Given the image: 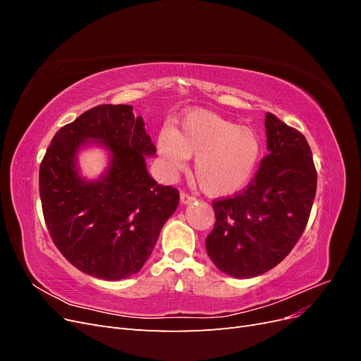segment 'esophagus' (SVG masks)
Instances as JSON below:
<instances>
[{"label": "esophagus", "mask_w": 361, "mask_h": 361, "mask_svg": "<svg viewBox=\"0 0 361 361\" xmlns=\"http://www.w3.org/2000/svg\"><path fill=\"white\" fill-rule=\"evenodd\" d=\"M195 199L192 197V195H190V194H187V192H180V202H182V204H190V203H192Z\"/></svg>", "instance_id": "1"}]
</instances>
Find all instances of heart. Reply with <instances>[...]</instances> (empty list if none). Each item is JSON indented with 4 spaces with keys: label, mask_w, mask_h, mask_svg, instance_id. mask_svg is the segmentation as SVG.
<instances>
[{
    "label": "heart",
    "mask_w": 361,
    "mask_h": 361,
    "mask_svg": "<svg viewBox=\"0 0 361 361\" xmlns=\"http://www.w3.org/2000/svg\"><path fill=\"white\" fill-rule=\"evenodd\" d=\"M157 146L170 174L195 157V178L202 190L215 197L241 191L253 178L260 157V141L253 129L206 110L190 111L179 129L158 137Z\"/></svg>",
    "instance_id": "1"
}]
</instances>
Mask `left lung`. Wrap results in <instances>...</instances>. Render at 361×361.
<instances>
[{"mask_svg":"<svg viewBox=\"0 0 361 361\" xmlns=\"http://www.w3.org/2000/svg\"><path fill=\"white\" fill-rule=\"evenodd\" d=\"M267 149L255 179L231 199L215 200V224L206 238L215 267L251 279L279 265L298 243L316 194L307 140L267 113Z\"/></svg>","mask_w":361,"mask_h":361,"instance_id":"obj_1","label":"left lung"}]
</instances>
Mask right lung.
Masks as SVG:
<instances>
[{"instance_id":"add662e5","label":"right lung","mask_w":361,"mask_h":361,"mask_svg":"<svg viewBox=\"0 0 361 361\" xmlns=\"http://www.w3.org/2000/svg\"><path fill=\"white\" fill-rule=\"evenodd\" d=\"M92 145L109 157L97 180L84 178L78 166ZM155 154L133 105H97L54 135L39 171L42 209L54 244L75 268L110 281L143 268L179 204V191L147 171Z\"/></svg>"}]
</instances>
